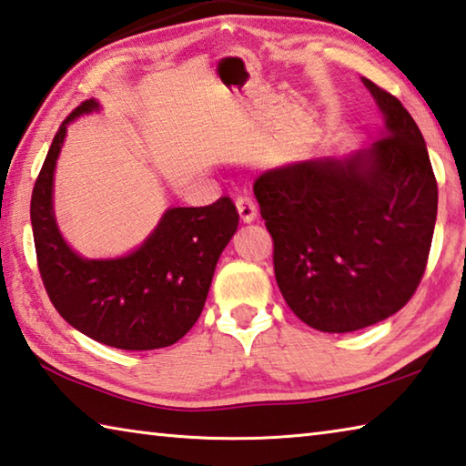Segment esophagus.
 I'll use <instances>...</instances> for the list:
<instances>
[{
    "label": "esophagus",
    "mask_w": 466,
    "mask_h": 466,
    "mask_svg": "<svg viewBox=\"0 0 466 466\" xmlns=\"http://www.w3.org/2000/svg\"><path fill=\"white\" fill-rule=\"evenodd\" d=\"M235 207H238V212H239L243 223H251V220H254L258 215L256 200L251 198L249 194H239L238 198H235Z\"/></svg>",
    "instance_id": "obj_1"
}]
</instances>
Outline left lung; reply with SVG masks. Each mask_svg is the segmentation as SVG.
<instances>
[{
  "mask_svg": "<svg viewBox=\"0 0 466 466\" xmlns=\"http://www.w3.org/2000/svg\"><path fill=\"white\" fill-rule=\"evenodd\" d=\"M362 81L387 120L369 151L292 163L254 184L282 297L300 321L328 333L369 328L410 303L438 212L418 125L393 94Z\"/></svg>",
  "mask_w": 466,
  "mask_h": 466,
  "instance_id": "1",
  "label": "left lung"
}]
</instances>
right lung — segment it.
<instances>
[{
	"label": "right lung",
	"mask_w": 466,
	"mask_h": 466,
	"mask_svg": "<svg viewBox=\"0 0 466 466\" xmlns=\"http://www.w3.org/2000/svg\"><path fill=\"white\" fill-rule=\"evenodd\" d=\"M86 100L56 130L30 200L36 264L51 303L65 321L100 344L157 350L182 339L198 319L220 251L239 215L223 196L208 207L163 215L141 248L118 259H84L63 241L53 215V171L67 122L92 112Z\"/></svg>",
	"instance_id": "right-lung-1"
}]
</instances>
